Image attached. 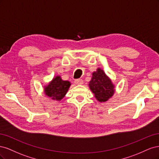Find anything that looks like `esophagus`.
Instances as JSON below:
<instances>
[{
  "instance_id": "1",
  "label": "esophagus",
  "mask_w": 159,
  "mask_h": 159,
  "mask_svg": "<svg viewBox=\"0 0 159 159\" xmlns=\"http://www.w3.org/2000/svg\"><path fill=\"white\" fill-rule=\"evenodd\" d=\"M74 83L76 84V85H81L83 84V80L81 79H78V80H75L74 81Z\"/></svg>"
}]
</instances>
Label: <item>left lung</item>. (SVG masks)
<instances>
[{"instance_id": "8db88e82", "label": "left lung", "mask_w": 159, "mask_h": 159, "mask_svg": "<svg viewBox=\"0 0 159 159\" xmlns=\"http://www.w3.org/2000/svg\"><path fill=\"white\" fill-rule=\"evenodd\" d=\"M91 91L94 93L95 98L100 102H107L113 96L115 87L103 70L98 68L92 74V78L89 83Z\"/></svg>"}]
</instances>
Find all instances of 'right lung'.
<instances>
[{"mask_svg": "<svg viewBox=\"0 0 159 159\" xmlns=\"http://www.w3.org/2000/svg\"><path fill=\"white\" fill-rule=\"evenodd\" d=\"M71 84L68 81H64L60 76L57 75L45 86L44 93L53 100L60 101L68 92Z\"/></svg>", "mask_w": 159, "mask_h": 159, "instance_id": "1", "label": "right lung"}]
</instances>
